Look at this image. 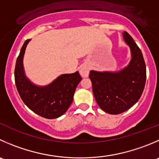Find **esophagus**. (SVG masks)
I'll use <instances>...</instances> for the list:
<instances>
[{
  "mask_svg": "<svg viewBox=\"0 0 159 159\" xmlns=\"http://www.w3.org/2000/svg\"><path fill=\"white\" fill-rule=\"evenodd\" d=\"M89 67L88 65H82L81 67H80V75H81L82 77H88L89 76Z\"/></svg>",
  "mask_w": 159,
  "mask_h": 159,
  "instance_id": "34e87169",
  "label": "esophagus"
}]
</instances>
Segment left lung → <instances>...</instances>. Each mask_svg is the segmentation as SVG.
<instances>
[{
    "label": "left lung",
    "mask_w": 159,
    "mask_h": 159,
    "mask_svg": "<svg viewBox=\"0 0 159 159\" xmlns=\"http://www.w3.org/2000/svg\"><path fill=\"white\" fill-rule=\"evenodd\" d=\"M123 37L131 52L128 65L119 71L91 70L89 74L96 102L109 114L122 113L132 107L141 98L145 85L146 66L142 53L127 32Z\"/></svg>",
    "instance_id": "1"
}]
</instances>
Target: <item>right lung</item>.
I'll return each instance as SVG.
<instances>
[{"instance_id": "1", "label": "right lung", "mask_w": 159, "mask_h": 159, "mask_svg": "<svg viewBox=\"0 0 159 159\" xmlns=\"http://www.w3.org/2000/svg\"><path fill=\"white\" fill-rule=\"evenodd\" d=\"M30 39L23 44L16 61L15 80L23 102L35 113L47 119L58 118L66 112L73 102L74 94L81 80L78 71L61 75L50 84L38 86L25 75L23 57Z\"/></svg>"}]
</instances>
